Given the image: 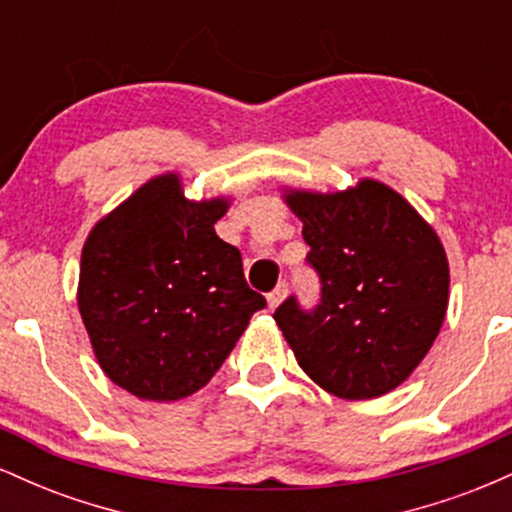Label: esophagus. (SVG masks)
Returning a JSON list of instances; mask_svg holds the SVG:
<instances>
[{"label":"esophagus","mask_w":512,"mask_h":512,"mask_svg":"<svg viewBox=\"0 0 512 512\" xmlns=\"http://www.w3.org/2000/svg\"><path fill=\"white\" fill-rule=\"evenodd\" d=\"M286 293H289V286H286V281H281V284L276 286V289L267 296V305H269V310L279 308L281 301H284V298H286Z\"/></svg>","instance_id":"1"}]
</instances>
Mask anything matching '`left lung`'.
<instances>
[{
	"instance_id": "left-lung-1",
	"label": "left lung",
	"mask_w": 512,
	"mask_h": 512,
	"mask_svg": "<svg viewBox=\"0 0 512 512\" xmlns=\"http://www.w3.org/2000/svg\"><path fill=\"white\" fill-rule=\"evenodd\" d=\"M322 281L313 313L286 298L274 320L325 392L375 399L414 373L448 313L450 267L438 233L399 192L363 178L339 192L284 187Z\"/></svg>"
}]
</instances>
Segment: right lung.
<instances>
[{"instance_id": "obj_1", "label": "right lung", "mask_w": 512, "mask_h": 512, "mask_svg": "<svg viewBox=\"0 0 512 512\" xmlns=\"http://www.w3.org/2000/svg\"><path fill=\"white\" fill-rule=\"evenodd\" d=\"M228 197L187 199L178 173L146 180L81 250V320L103 373L151 402L195 395L226 361L264 298L216 236Z\"/></svg>"}]
</instances>
